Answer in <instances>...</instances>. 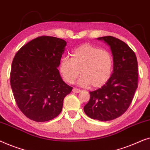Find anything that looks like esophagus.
Here are the masks:
<instances>
[{
  "label": "esophagus",
  "instance_id": "34e87169",
  "mask_svg": "<svg viewBox=\"0 0 150 150\" xmlns=\"http://www.w3.org/2000/svg\"><path fill=\"white\" fill-rule=\"evenodd\" d=\"M81 92V90H79V89H77V88H74L73 89V92H74V93H79V92Z\"/></svg>",
  "mask_w": 150,
  "mask_h": 150
}]
</instances>
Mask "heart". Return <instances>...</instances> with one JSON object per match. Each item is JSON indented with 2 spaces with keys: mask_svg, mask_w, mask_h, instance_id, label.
<instances>
[{
  "mask_svg": "<svg viewBox=\"0 0 150 150\" xmlns=\"http://www.w3.org/2000/svg\"><path fill=\"white\" fill-rule=\"evenodd\" d=\"M112 66V56L108 51L86 43L75 49L71 58H63L59 70L64 81L69 83L80 73V85L99 88L109 80Z\"/></svg>",
  "mask_w": 150,
  "mask_h": 150,
  "instance_id": "1",
  "label": "heart"
}]
</instances>
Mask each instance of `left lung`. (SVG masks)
Wrapping results in <instances>:
<instances>
[{
  "label": "left lung",
  "instance_id": "obj_1",
  "mask_svg": "<svg viewBox=\"0 0 150 150\" xmlns=\"http://www.w3.org/2000/svg\"><path fill=\"white\" fill-rule=\"evenodd\" d=\"M97 39L110 47L113 73L105 85L90 92V100L83 110L92 119L109 121L121 116L132 102L138 86L137 60L134 52L121 40L111 36Z\"/></svg>",
  "mask_w": 150,
  "mask_h": 150
}]
</instances>
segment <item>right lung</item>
<instances>
[{"label":"right lung","instance_id":"right-lung-1","mask_svg":"<svg viewBox=\"0 0 150 150\" xmlns=\"http://www.w3.org/2000/svg\"><path fill=\"white\" fill-rule=\"evenodd\" d=\"M67 42L42 36L20 48L13 60L10 83L17 105L33 121L54 119L73 88L63 81L58 69Z\"/></svg>","mask_w":150,"mask_h":150}]
</instances>
